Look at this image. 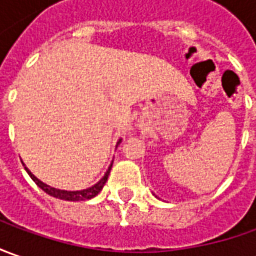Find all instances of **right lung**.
<instances>
[{"label": "right lung", "instance_id": "obj_1", "mask_svg": "<svg viewBox=\"0 0 256 256\" xmlns=\"http://www.w3.org/2000/svg\"><path fill=\"white\" fill-rule=\"evenodd\" d=\"M120 142H122V138L118 142V146L120 144ZM112 164L109 166L108 172H104V176H103L100 180L98 181L94 186H92V187H89V188H86V190H80V191H65V190H58V188H54V187H49V186H46V184H44L42 181L38 180V178H36V177H35L30 170H28V168H26V172H28V174L31 176L32 180L35 181V184H36L40 188L44 190L46 194H49V196H52V197H55V198L65 200V201H84V200H89V198H93V197H96V196L100 192L102 188H103V186H104V182L108 181L109 174H110Z\"/></svg>", "mask_w": 256, "mask_h": 256}]
</instances>
